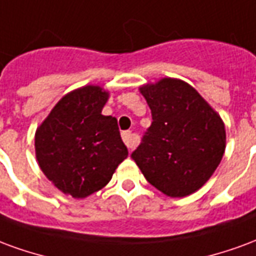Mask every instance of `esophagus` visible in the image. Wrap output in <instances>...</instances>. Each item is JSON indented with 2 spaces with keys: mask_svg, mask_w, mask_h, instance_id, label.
Listing matches in <instances>:
<instances>
[{
  "mask_svg": "<svg viewBox=\"0 0 256 256\" xmlns=\"http://www.w3.org/2000/svg\"><path fill=\"white\" fill-rule=\"evenodd\" d=\"M121 138H122V140L126 143V146L128 148H132L134 144H135V139H134V135L130 134V130H124L122 134H121Z\"/></svg>",
  "mask_w": 256,
  "mask_h": 256,
  "instance_id": "1",
  "label": "esophagus"
}]
</instances>
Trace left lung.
<instances>
[{
  "mask_svg": "<svg viewBox=\"0 0 256 256\" xmlns=\"http://www.w3.org/2000/svg\"><path fill=\"white\" fill-rule=\"evenodd\" d=\"M151 126L132 151L146 180L172 198L187 196L212 177L225 151L221 117L191 86L162 79L143 86Z\"/></svg>",
  "mask_w": 256,
  "mask_h": 256,
  "instance_id": "obj_1",
  "label": "left lung"
}]
</instances>
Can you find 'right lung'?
Masks as SVG:
<instances>
[{
    "label": "right lung",
    "instance_id": "add662e5",
    "mask_svg": "<svg viewBox=\"0 0 256 256\" xmlns=\"http://www.w3.org/2000/svg\"><path fill=\"white\" fill-rule=\"evenodd\" d=\"M109 94L86 86L65 95L35 134L36 160L64 194L86 198L110 182L128 156L117 118L102 114Z\"/></svg>",
    "mask_w": 256,
    "mask_h": 256
}]
</instances>
